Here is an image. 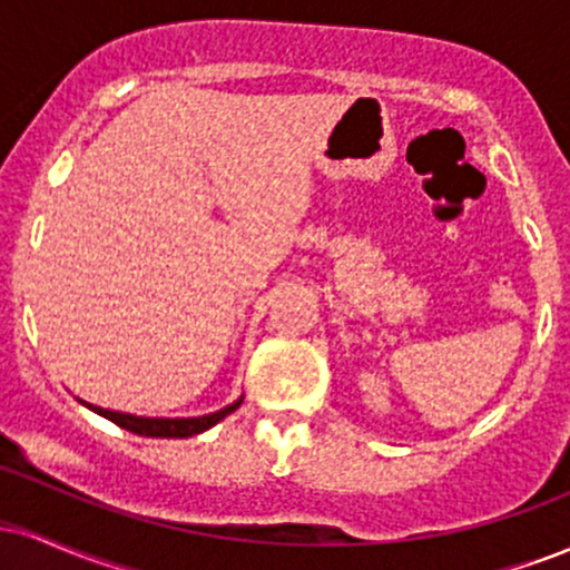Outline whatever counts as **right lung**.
Instances as JSON below:
<instances>
[{"instance_id": "add662e5", "label": "right lung", "mask_w": 570, "mask_h": 570, "mask_svg": "<svg viewBox=\"0 0 570 570\" xmlns=\"http://www.w3.org/2000/svg\"><path fill=\"white\" fill-rule=\"evenodd\" d=\"M240 402L244 399H238V402L230 404V407L219 410V412H212V415H203V417H139V415H128V412H112V410H101V407H94V404H85V407H90L98 415H104L107 421L117 423L120 429L126 431H134V434L139 436H163V440H185V436H193V434H200V431L212 429L214 423H219L222 417L230 415L240 407Z\"/></svg>"}]
</instances>
